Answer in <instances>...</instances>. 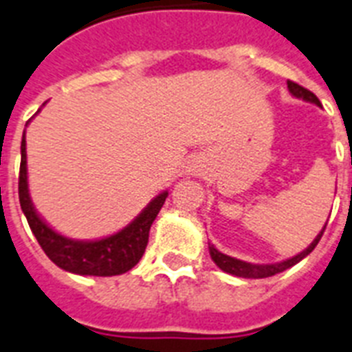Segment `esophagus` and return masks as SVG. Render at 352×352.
Instances as JSON below:
<instances>
[{
    "label": "esophagus",
    "instance_id": "esophagus-1",
    "mask_svg": "<svg viewBox=\"0 0 352 352\" xmlns=\"http://www.w3.org/2000/svg\"><path fill=\"white\" fill-rule=\"evenodd\" d=\"M191 171H193V173H199V171H201V170H199V166H197V164H195V166H191Z\"/></svg>",
    "mask_w": 352,
    "mask_h": 352
}]
</instances>
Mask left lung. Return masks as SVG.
I'll return each mask as SVG.
<instances>
[{"instance_id": "obj_1", "label": "left lung", "mask_w": 352, "mask_h": 352, "mask_svg": "<svg viewBox=\"0 0 352 352\" xmlns=\"http://www.w3.org/2000/svg\"><path fill=\"white\" fill-rule=\"evenodd\" d=\"M287 88H289V92L295 97H298V99L315 102V104H318L320 107L318 97H316L313 92H309L307 88L300 87L298 82L287 81ZM325 226H324V230H325ZM324 230L320 231L315 241L307 245V250H304L302 253L293 256V258H287L284 260V262H276V264H250V262H244V260H239V258H233V256L224 255V253H221L219 250H215V245H211V244H210V255L211 258H213V262H215L222 271L230 273V275L242 276V278H267V276H273L276 275V273H282V271L289 270V267H293L295 264H298L300 260L309 255L311 251L315 250L316 244L320 242L322 235H324Z\"/></svg>"}]
</instances>
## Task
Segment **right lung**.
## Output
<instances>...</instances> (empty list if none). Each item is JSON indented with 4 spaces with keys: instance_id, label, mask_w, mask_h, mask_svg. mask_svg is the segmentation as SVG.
Returning <instances> with one entry per match:
<instances>
[{
    "instance_id": "right-lung-1",
    "label": "right lung",
    "mask_w": 352,
    "mask_h": 352,
    "mask_svg": "<svg viewBox=\"0 0 352 352\" xmlns=\"http://www.w3.org/2000/svg\"><path fill=\"white\" fill-rule=\"evenodd\" d=\"M19 204L27 217L43 251L54 264L68 273L92 276H113L130 271L144 255L150 228L166 201L168 191H162L139 213L135 221L101 241H72L54 231L34 210L27 182V141L21 139V166H19Z\"/></svg>"
}]
</instances>
